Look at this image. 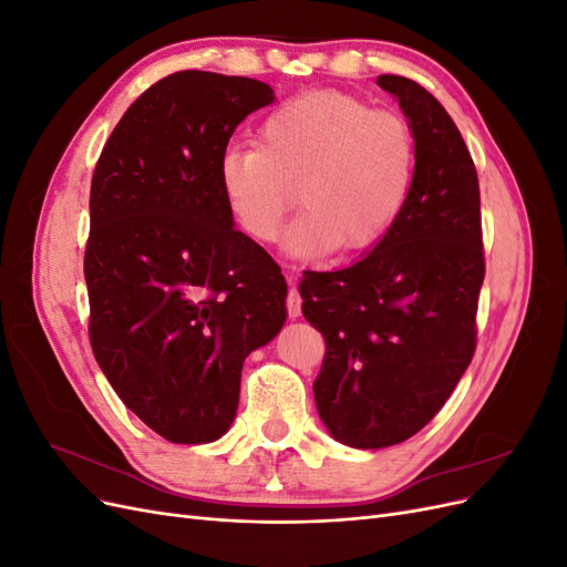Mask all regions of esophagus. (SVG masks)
<instances>
[{
  "instance_id": "obj_1",
  "label": "esophagus",
  "mask_w": 567,
  "mask_h": 567,
  "mask_svg": "<svg viewBox=\"0 0 567 567\" xmlns=\"http://www.w3.org/2000/svg\"><path fill=\"white\" fill-rule=\"evenodd\" d=\"M286 310L290 319H298L302 312V298L296 288H288V296H286Z\"/></svg>"
}]
</instances>
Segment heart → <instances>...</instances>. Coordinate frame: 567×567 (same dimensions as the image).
<instances>
[{"mask_svg":"<svg viewBox=\"0 0 567 567\" xmlns=\"http://www.w3.org/2000/svg\"><path fill=\"white\" fill-rule=\"evenodd\" d=\"M414 173L416 140L404 115L350 94L310 92L274 109L257 144L225 148L217 184L238 229L255 241H274L300 198L290 248L357 255L398 225Z\"/></svg>","mask_w":567,"mask_h":567,"instance_id":"heart-1","label":"heart"}]
</instances>
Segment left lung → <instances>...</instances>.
<instances>
[{
  "instance_id": "1",
  "label": "left lung",
  "mask_w": 567,
  "mask_h": 567,
  "mask_svg": "<svg viewBox=\"0 0 567 567\" xmlns=\"http://www.w3.org/2000/svg\"><path fill=\"white\" fill-rule=\"evenodd\" d=\"M375 82L416 140L409 203L362 260L300 284L302 315L326 340L319 416L357 450L409 440L450 400L475 352L485 279L477 173L454 120L414 80Z\"/></svg>"
}]
</instances>
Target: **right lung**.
Wrapping results in <instances>:
<instances>
[{
  "mask_svg": "<svg viewBox=\"0 0 567 567\" xmlns=\"http://www.w3.org/2000/svg\"><path fill=\"white\" fill-rule=\"evenodd\" d=\"M269 84L205 71L158 80L120 117L90 192V340L117 398L177 444L236 416L246 357L286 321L281 267L234 229L217 163Z\"/></svg>",
  "mask_w": 567,
  "mask_h": 567,
  "instance_id": "obj_1",
  "label": "right lung"
}]
</instances>
